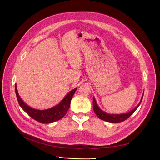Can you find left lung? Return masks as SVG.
<instances>
[{"mask_svg": "<svg viewBox=\"0 0 160 160\" xmlns=\"http://www.w3.org/2000/svg\"><path fill=\"white\" fill-rule=\"evenodd\" d=\"M143 95H142V99H141V100H140L139 104L133 109L130 111L128 113H123V114H109L108 113L105 112V111H102L98 107V105H97L95 98H93V105L94 112L100 119L105 121V122H111V123L122 122H123V121L126 120L128 118H129L130 116L135 112V111L138 109V108L139 106L140 103H141L143 99Z\"/></svg>", "mask_w": 160, "mask_h": 160, "instance_id": "8db88e82", "label": "left lung"}]
</instances>
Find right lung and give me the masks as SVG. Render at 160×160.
<instances>
[{
  "mask_svg": "<svg viewBox=\"0 0 160 160\" xmlns=\"http://www.w3.org/2000/svg\"><path fill=\"white\" fill-rule=\"evenodd\" d=\"M77 88L69 92L59 104L45 110H38L33 109L27 105L18 95L17 85H15V93L18 102L21 108L32 119L42 123H50L62 119L65 115L70 108L71 99L73 96Z\"/></svg>",
  "mask_w": 160,
  "mask_h": 160,
  "instance_id": "obj_1",
  "label": "right lung"
}]
</instances>
